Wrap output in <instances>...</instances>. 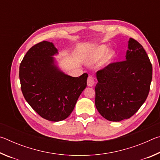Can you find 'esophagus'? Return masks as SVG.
I'll return each instance as SVG.
<instances>
[{
	"mask_svg": "<svg viewBox=\"0 0 160 160\" xmlns=\"http://www.w3.org/2000/svg\"><path fill=\"white\" fill-rule=\"evenodd\" d=\"M94 84V77L92 75H89L88 78V86L89 87H92Z\"/></svg>",
	"mask_w": 160,
	"mask_h": 160,
	"instance_id": "obj_1",
	"label": "esophagus"
}]
</instances>
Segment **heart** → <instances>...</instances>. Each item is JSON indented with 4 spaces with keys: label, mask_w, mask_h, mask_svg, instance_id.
<instances>
[{
    "label": "heart",
    "mask_w": 160,
    "mask_h": 160,
    "mask_svg": "<svg viewBox=\"0 0 160 160\" xmlns=\"http://www.w3.org/2000/svg\"><path fill=\"white\" fill-rule=\"evenodd\" d=\"M108 49H109V48H108V47L106 45L99 46V47H97L96 48V50L93 52L92 58L94 59H95V60L99 59L107 52ZM114 56H115V53L113 51H109V52H108L107 56H106V57L104 58V63H109V62L112 61L113 58H114Z\"/></svg>",
    "instance_id": "b5f03b06"
}]
</instances>
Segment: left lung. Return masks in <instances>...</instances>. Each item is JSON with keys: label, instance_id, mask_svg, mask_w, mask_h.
<instances>
[{"label": "left lung", "instance_id": "1", "mask_svg": "<svg viewBox=\"0 0 160 160\" xmlns=\"http://www.w3.org/2000/svg\"><path fill=\"white\" fill-rule=\"evenodd\" d=\"M152 78V66L147 53L130 38L126 60L109 63L97 72V109L110 121L131 118L147 99Z\"/></svg>", "mask_w": 160, "mask_h": 160}]
</instances>
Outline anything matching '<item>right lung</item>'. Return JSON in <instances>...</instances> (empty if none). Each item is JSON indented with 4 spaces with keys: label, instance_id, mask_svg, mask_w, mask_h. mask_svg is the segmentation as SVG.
<instances>
[{
    "label": "right lung",
    "instance_id": "add662e5",
    "mask_svg": "<svg viewBox=\"0 0 160 160\" xmlns=\"http://www.w3.org/2000/svg\"><path fill=\"white\" fill-rule=\"evenodd\" d=\"M58 50L43 41L29 48L20 66L22 92L31 107L48 121L57 122L68 117L87 87L88 75L74 78L54 64Z\"/></svg>",
    "mask_w": 160,
    "mask_h": 160
}]
</instances>
